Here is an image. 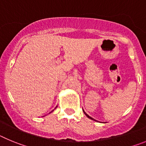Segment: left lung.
<instances>
[{"label": "left lung", "instance_id": "8db88e82", "mask_svg": "<svg viewBox=\"0 0 146 146\" xmlns=\"http://www.w3.org/2000/svg\"><path fill=\"white\" fill-rule=\"evenodd\" d=\"M83 112H84V113H85V114H86V116L88 117V118H91V119H92V120H94V118H91V117H90V116H89V115H88L87 114V113H85V111H84V110H83ZM94 121H95V120H94Z\"/></svg>", "mask_w": 146, "mask_h": 146}]
</instances>
